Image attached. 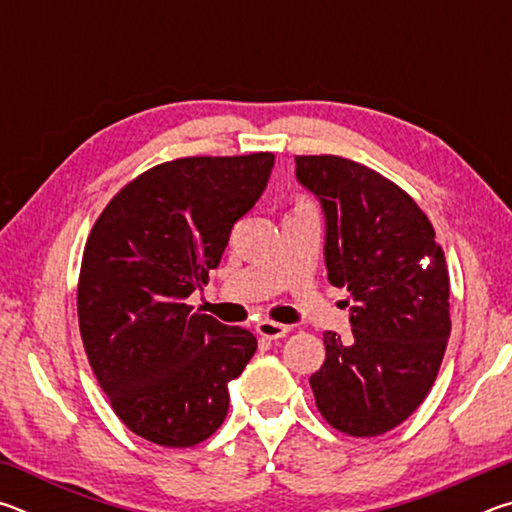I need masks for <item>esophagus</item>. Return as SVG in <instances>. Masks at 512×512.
I'll return each mask as SVG.
<instances>
[{
    "mask_svg": "<svg viewBox=\"0 0 512 512\" xmlns=\"http://www.w3.org/2000/svg\"><path fill=\"white\" fill-rule=\"evenodd\" d=\"M289 332H291L289 325L273 323V320H259L257 323V334L264 336V339H271V341L282 339V336H287Z\"/></svg>",
    "mask_w": 512,
    "mask_h": 512,
    "instance_id": "esophagus-1",
    "label": "esophagus"
}]
</instances>
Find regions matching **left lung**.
Returning a JSON list of instances; mask_svg holds the SVG:
<instances>
[{"label":"left lung","mask_w":512,"mask_h":512,"mask_svg":"<svg viewBox=\"0 0 512 512\" xmlns=\"http://www.w3.org/2000/svg\"><path fill=\"white\" fill-rule=\"evenodd\" d=\"M296 178L323 207L327 280L352 298V336L323 334L325 363L309 377L311 391L334 429L381 436L418 409L445 357L443 248L418 203L359 162L298 155Z\"/></svg>","instance_id":"obj_1"}]
</instances>
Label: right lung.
<instances>
[{
	"mask_svg": "<svg viewBox=\"0 0 512 512\" xmlns=\"http://www.w3.org/2000/svg\"><path fill=\"white\" fill-rule=\"evenodd\" d=\"M273 153L180 158L131 180L83 250L79 327L112 411L162 447H192L228 415V384L257 350L248 329L187 298L219 266L230 230L253 210Z\"/></svg>",
	"mask_w": 512,
	"mask_h": 512,
	"instance_id": "add662e5",
	"label": "right lung"
}]
</instances>
